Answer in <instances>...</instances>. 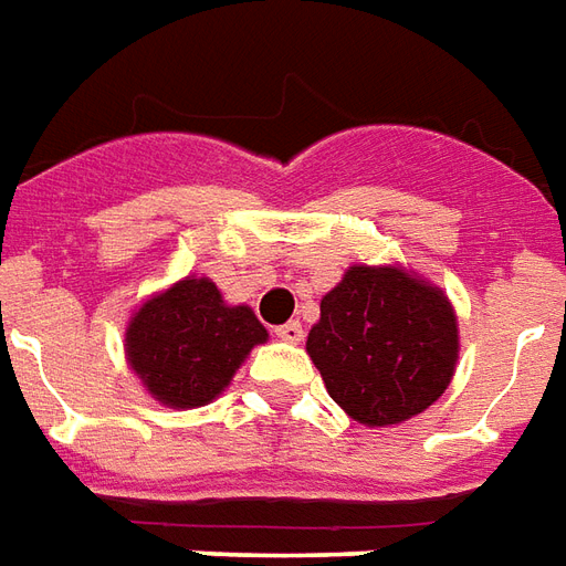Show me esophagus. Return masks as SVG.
<instances>
[{
    "label": "esophagus",
    "instance_id": "obj_1",
    "mask_svg": "<svg viewBox=\"0 0 566 566\" xmlns=\"http://www.w3.org/2000/svg\"><path fill=\"white\" fill-rule=\"evenodd\" d=\"M275 336L282 338V342H291V345H300L303 342V324L300 321H287V324L275 329Z\"/></svg>",
    "mask_w": 566,
    "mask_h": 566
}]
</instances>
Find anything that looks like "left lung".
<instances>
[{
    "label": "left lung",
    "mask_w": 566,
    "mask_h": 566,
    "mask_svg": "<svg viewBox=\"0 0 566 566\" xmlns=\"http://www.w3.org/2000/svg\"><path fill=\"white\" fill-rule=\"evenodd\" d=\"M305 350L329 399L368 429L441 399L459 363V317L438 284L401 263L347 266L321 300Z\"/></svg>",
    "instance_id": "obj_1"
}]
</instances>
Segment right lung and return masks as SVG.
Here are the masks:
<instances>
[{
    "instance_id": "1",
    "label": "right lung",
    "mask_w": 566,
    "mask_h": 566,
    "mask_svg": "<svg viewBox=\"0 0 566 566\" xmlns=\"http://www.w3.org/2000/svg\"><path fill=\"white\" fill-rule=\"evenodd\" d=\"M270 338L249 305H230L207 275H186L137 305L125 363L158 405L203 408L230 387L251 347Z\"/></svg>"
}]
</instances>
